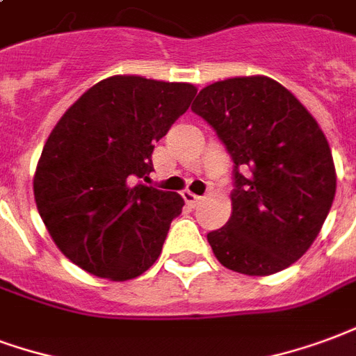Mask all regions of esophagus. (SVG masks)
Returning <instances> with one entry per match:
<instances>
[{
  "mask_svg": "<svg viewBox=\"0 0 356 356\" xmlns=\"http://www.w3.org/2000/svg\"><path fill=\"white\" fill-rule=\"evenodd\" d=\"M181 197H184V201H186L189 207H195V204L201 203V199H203V197L195 195V193H191V191H184V193H181Z\"/></svg>",
  "mask_w": 356,
  "mask_h": 356,
  "instance_id": "obj_1",
  "label": "esophagus"
}]
</instances>
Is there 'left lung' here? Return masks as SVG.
<instances>
[{"label": "left lung", "mask_w": 356, "mask_h": 356, "mask_svg": "<svg viewBox=\"0 0 356 356\" xmlns=\"http://www.w3.org/2000/svg\"><path fill=\"white\" fill-rule=\"evenodd\" d=\"M191 110L235 163L232 218L207 235L212 252L243 275L286 269L313 245L336 195L324 132L290 90L266 75L212 83Z\"/></svg>", "instance_id": "left-lung-1"}]
</instances>
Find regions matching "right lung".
Masks as SVG:
<instances>
[{"mask_svg":"<svg viewBox=\"0 0 356 356\" xmlns=\"http://www.w3.org/2000/svg\"><path fill=\"white\" fill-rule=\"evenodd\" d=\"M197 95L189 83L113 75L49 134L33 197L54 245L87 273L129 281L155 264L184 199L142 184L159 142Z\"/></svg>","mask_w":356,"mask_h":356,"instance_id":"1","label":"right lung"}]
</instances>
